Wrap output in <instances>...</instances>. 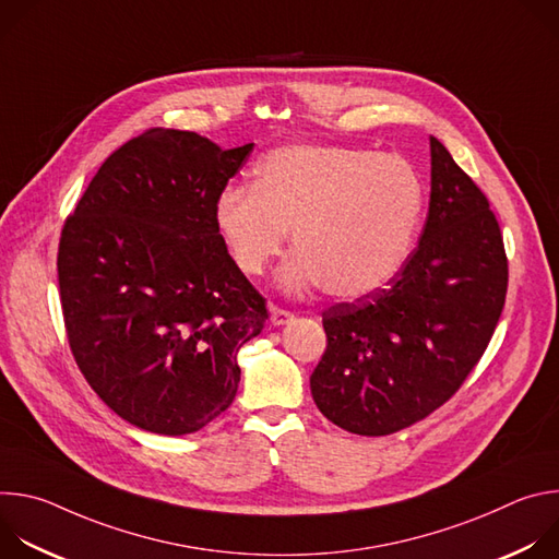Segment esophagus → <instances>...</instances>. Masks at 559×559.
<instances>
[{
    "label": "esophagus",
    "instance_id": "obj_1",
    "mask_svg": "<svg viewBox=\"0 0 559 559\" xmlns=\"http://www.w3.org/2000/svg\"><path fill=\"white\" fill-rule=\"evenodd\" d=\"M294 321V313L287 311V309H281V307H272L270 309V323L281 328V325H287Z\"/></svg>",
    "mask_w": 559,
    "mask_h": 559
}]
</instances>
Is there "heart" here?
I'll list each match as a JSON object with an SVG mask.
<instances>
[{
    "instance_id": "heart-1",
    "label": "heart",
    "mask_w": 559,
    "mask_h": 559,
    "mask_svg": "<svg viewBox=\"0 0 559 559\" xmlns=\"http://www.w3.org/2000/svg\"><path fill=\"white\" fill-rule=\"evenodd\" d=\"M425 199L420 173L403 156L298 143L265 154L252 188H227L214 223L243 274H263L292 231L298 252L278 274L285 292L323 285L332 296L360 298L405 265Z\"/></svg>"
}]
</instances>
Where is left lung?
Returning <instances> with one entry per match:
<instances>
[{
    "instance_id": "obj_1",
    "label": "left lung",
    "mask_w": 559,
    "mask_h": 559,
    "mask_svg": "<svg viewBox=\"0 0 559 559\" xmlns=\"http://www.w3.org/2000/svg\"><path fill=\"white\" fill-rule=\"evenodd\" d=\"M431 197L418 248L384 289L323 311L328 349L309 386L321 414L358 436L427 418L483 358L509 263L487 197L429 136Z\"/></svg>"
}]
</instances>
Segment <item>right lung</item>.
Returning <instances> with one entry per match:
<instances>
[{
    "label": "right lung",
    "mask_w": 559,
    "mask_h": 559,
    "mask_svg": "<svg viewBox=\"0 0 559 559\" xmlns=\"http://www.w3.org/2000/svg\"><path fill=\"white\" fill-rule=\"evenodd\" d=\"M254 143L152 128L115 150L74 214L57 257L72 356L130 425L186 436L234 401L238 349L267 309L227 254L214 205Z\"/></svg>",
    "instance_id": "add662e5"
}]
</instances>
